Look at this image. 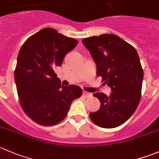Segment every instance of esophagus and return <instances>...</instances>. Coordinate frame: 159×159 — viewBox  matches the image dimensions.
Wrapping results in <instances>:
<instances>
[{
    "mask_svg": "<svg viewBox=\"0 0 159 159\" xmlns=\"http://www.w3.org/2000/svg\"><path fill=\"white\" fill-rule=\"evenodd\" d=\"M83 95H84V96H86V97H89V96H91V95H92V93L84 91V92H83Z\"/></svg>",
    "mask_w": 159,
    "mask_h": 159,
    "instance_id": "34e87169",
    "label": "esophagus"
}]
</instances>
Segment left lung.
<instances>
[{
    "instance_id": "1",
    "label": "left lung",
    "mask_w": 159,
    "mask_h": 159,
    "mask_svg": "<svg viewBox=\"0 0 159 159\" xmlns=\"http://www.w3.org/2000/svg\"><path fill=\"white\" fill-rule=\"evenodd\" d=\"M82 43L96 64V75L110 87L107 95L96 92L101 106L90 112L94 124L103 128L122 125L136 110L141 100L144 72L137 50L114 34L85 38Z\"/></svg>"
}]
</instances>
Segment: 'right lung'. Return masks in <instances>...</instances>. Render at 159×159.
I'll return each mask as SVG.
<instances>
[{"mask_svg":"<svg viewBox=\"0 0 159 159\" xmlns=\"http://www.w3.org/2000/svg\"><path fill=\"white\" fill-rule=\"evenodd\" d=\"M78 43L45 28L29 37L20 49L15 70L17 92L24 112L37 124L53 126L61 122L72 102L82 94L79 86L61 85L53 70Z\"/></svg>","mask_w":159,"mask_h":159,"instance_id":"obj_1","label":"right lung"}]
</instances>
